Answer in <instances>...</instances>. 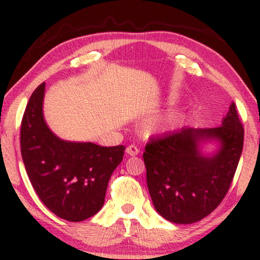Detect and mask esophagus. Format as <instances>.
I'll list each match as a JSON object with an SVG mask.
<instances>
[{
    "mask_svg": "<svg viewBox=\"0 0 260 260\" xmlns=\"http://www.w3.org/2000/svg\"><path fill=\"white\" fill-rule=\"evenodd\" d=\"M126 154L127 155H130V156H136L138 152H140V149H138L136 145H134V144H130L129 147L126 148Z\"/></svg>",
    "mask_w": 260,
    "mask_h": 260,
    "instance_id": "1",
    "label": "esophagus"
}]
</instances>
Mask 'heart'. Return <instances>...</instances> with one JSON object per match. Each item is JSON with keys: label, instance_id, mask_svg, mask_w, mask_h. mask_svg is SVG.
Segmentation results:
<instances>
[{"label": "heart", "instance_id": "heart-1", "mask_svg": "<svg viewBox=\"0 0 260 260\" xmlns=\"http://www.w3.org/2000/svg\"><path fill=\"white\" fill-rule=\"evenodd\" d=\"M159 127H161V124H159V123H154L151 125V130H157V129H159Z\"/></svg>", "mask_w": 260, "mask_h": 260}]
</instances>
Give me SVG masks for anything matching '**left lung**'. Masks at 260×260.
Returning <instances> with one entry per match:
<instances>
[{"mask_svg": "<svg viewBox=\"0 0 260 260\" xmlns=\"http://www.w3.org/2000/svg\"><path fill=\"white\" fill-rule=\"evenodd\" d=\"M206 139L222 144L212 158L198 150V143ZM243 145L244 127L234 103L220 126L183 127L150 138L143 159L156 211L169 221L183 225L211 214L230 189Z\"/></svg>", "mask_w": 260, "mask_h": 260, "instance_id": "1", "label": "left lung"}]
</instances>
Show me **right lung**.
Returning <instances> with one entry per match:
<instances>
[{"instance_id": "add662e5", "label": "right lung", "mask_w": 260, "mask_h": 260, "mask_svg": "<svg viewBox=\"0 0 260 260\" xmlns=\"http://www.w3.org/2000/svg\"><path fill=\"white\" fill-rule=\"evenodd\" d=\"M45 83L35 88L21 123V155L31 186L49 211L78 222L91 218L104 205L109 180L123 161L124 145L62 141L42 115Z\"/></svg>"}]
</instances>
